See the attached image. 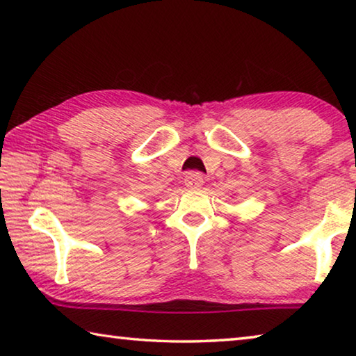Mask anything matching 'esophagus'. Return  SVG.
<instances>
[{
  "label": "esophagus",
  "mask_w": 356,
  "mask_h": 356,
  "mask_svg": "<svg viewBox=\"0 0 356 356\" xmlns=\"http://www.w3.org/2000/svg\"><path fill=\"white\" fill-rule=\"evenodd\" d=\"M204 184V176L201 172H188L185 176V185L188 186V188H200V186Z\"/></svg>",
  "instance_id": "1"
}]
</instances>
